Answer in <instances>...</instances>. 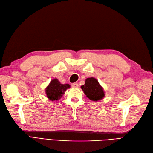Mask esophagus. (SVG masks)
Wrapping results in <instances>:
<instances>
[{
	"label": "esophagus",
	"mask_w": 153,
	"mask_h": 153,
	"mask_svg": "<svg viewBox=\"0 0 153 153\" xmlns=\"http://www.w3.org/2000/svg\"><path fill=\"white\" fill-rule=\"evenodd\" d=\"M72 88H78V86H79V84H77V83H73V84H72Z\"/></svg>",
	"instance_id": "esophagus-1"
}]
</instances>
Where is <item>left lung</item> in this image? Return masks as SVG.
I'll list each match as a JSON object with an SVG mask.
<instances>
[{
	"instance_id": "8db88e82",
	"label": "left lung",
	"mask_w": 153,
	"mask_h": 153,
	"mask_svg": "<svg viewBox=\"0 0 153 153\" xmlns=\"http://www.w3.org/2000/svg\"><path fill=\"white\" fill-rule=\"evenodd\" d=\"M81 89L86 97L92 101H98L105 97V92L97 79L94 77L87 78L84 85L81 86Z\"/></svg>"
}]
</instances>
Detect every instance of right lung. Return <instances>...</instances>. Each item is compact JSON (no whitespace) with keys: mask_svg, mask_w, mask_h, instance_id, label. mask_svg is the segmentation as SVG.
<instances>
[{"mask_svg":"<svg viewBox=\"0 0 153 153\" xmlns=\"http://www.w3.org/2000/svg\"><path fill=\"white\" fill-rule=\"evenodd\" d=\"M70 87L69 84H62L57 79H54L50 81L48 86L45 88V93L50 100L57 101L62 97L65 91Z\"/></svg>","mask_w":153,"mask_h":153,"instance_id":"1","label":"right lung"}]
</instances>
